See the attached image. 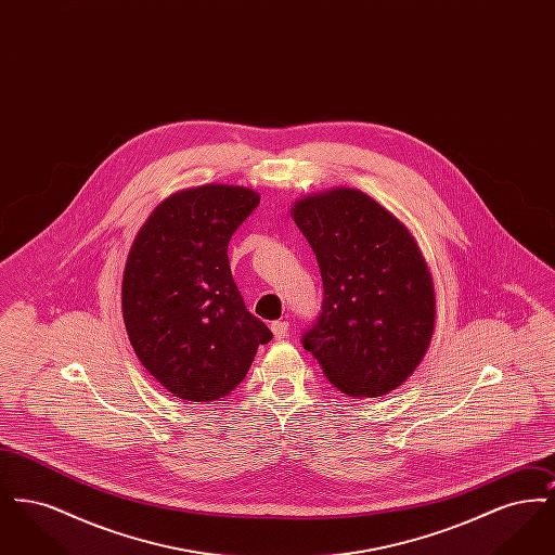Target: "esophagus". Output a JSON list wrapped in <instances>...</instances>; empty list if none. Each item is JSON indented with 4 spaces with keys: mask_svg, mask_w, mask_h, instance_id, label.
I'll use <instances>...</instances> for the list:
<instances>
[{
    "mask_svg": "<svg viewBox=\"0 0 555 555\" xmlns=\"http://www.w3.org/2000/svg\"><path fill=\"white\" fill-rule=\"evenodd\" d=\"M270 328H272L276 339H287L289 337V322L287 320H276V322L270 324Z\"/></svg>",
    "mask_w": 555,
    "mask_h": 555,
    "instance_id": "1",
    "label": "esophagus"
}]
</instances>
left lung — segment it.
I'll return each mask as SVG.
<instances>
[{
	"label": "left lung",
	"instance_id": "left-lung-1",
	"mask_svg": "<svg viewBox=\"0 0 555 555\" xmlns=\"http://www.w3.org/2000/svg\"><path fill=\"white\" fill-rule=\"evenodd\" d=\"M317 254L322 306L304 331L324 376L351 397H380L421 364L435 328V289L410 231L356 189L293 206Z\"/></svg>",
	"mask_w": 555,
	"mask_h": 555
}]
</instances>
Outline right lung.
<instances>
[{
    "instance_id": "obj_1",
    "label": "right lung",
    "mask_w": 555,
    "mask_h": 555,
    "mask_svg": "<svg viewBox=\"0 0 555 555\" xmlns=\"http://www.w3.org/2000/svg\"><path fill=\"white\" fill-rule=\"evenodd\" d=\"M258 206L260 195L243 186L186 189L134 237L122 276L125 326L139 362L175 397L229 396L272 339L245 308L227 254Z\"/></svg>"
}]
</instances>
